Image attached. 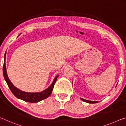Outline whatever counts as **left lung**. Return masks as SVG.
Returning <instances> with one entry per match:
<instances>
[{
	"label": "left lung",
	"instance_id": "left-lung-1",
	"mask_svg": "<svg viewBox=\"0 0 126 126\" xmlns=\"http://www.w3.org/2000/svg\"><path fill=\"white\" fill-rule=\"evenodd\" d=\"M81 99L82 101H84V102L88 103H96L98 102L97 101H90V100H87L84 99H82V98H81Z\"/></svg>",
	"mask_w": 126,
	"mask_h": 126
}]
</instances>
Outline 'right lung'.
<instances>
[{
  "mask_svg": "<svg viewBox=\"0 0 126 126\" xmlns=\"http://www.w3.org/2000/svg\"><path fill=\"white\" fill-rule=\"evenodd\" d=\"M5 56L6 54H5L4 55V65L3 67L4 78V79L6 82H7L8 85L9 86L10 89H11L12 93H13L16 98H19L20 99H22L23 100L26 101L27 102L37 103L48 98V96L50 95L52 93V90L53 89V87H54V85L56 81L57 78L59 77V75H57V77H55L52 84H51L48 88L46 89V90H44V91L42 92L28 93L21 91V90L18 89V88H16L13 85V84L12 83L11 81H10V80L8 77L5 66Z\"/></svg>",
  "mask_w": 126,
  "mask_h": 126,
  "instance_id": "right-lung-1",
  "label": "right lung"
}]
</instances>
